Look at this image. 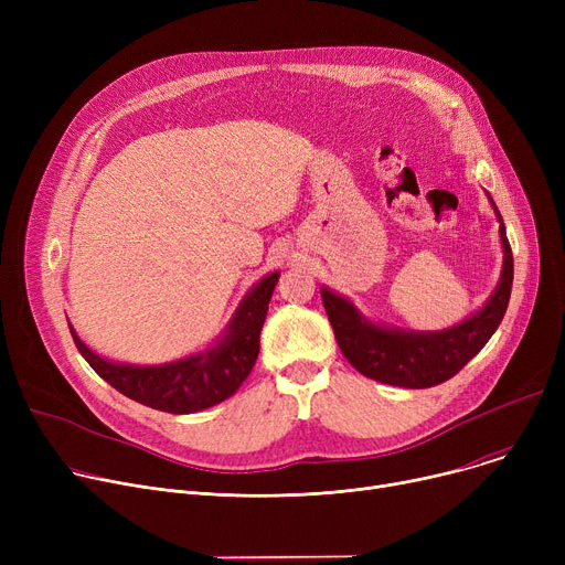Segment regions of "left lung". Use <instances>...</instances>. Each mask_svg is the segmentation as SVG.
<instances>
[{
    "instance_id": "obj_1",
    "label": "left lung",
    "mask_w": 565,
    "mask_h": 565,
    "mask_svg": "<svg viewBox=\"0 0 565 565\" xmlns=\"http://www.w3.org/2000/svg\"><path fill=\"white\" fill-rule=\"evenodd\" d=\"M497 217L501 222L499 235L503 245L501 281L492 292L490 302L479 313H473L451 330L435 334L384 330L362 318L348 300L322 288V305L334 328L343 358L371 380L394 384V387L426 390L447 382L473 354H479V350L499 328L503 313H507L513 286V252L499 211Z\"/></svg>"
}]
</instances>
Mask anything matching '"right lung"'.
I'll list each match as a JSON object with an SVG mask.
<instances>
[{"label": "right lung", "instance_id": "obj_1", "mask_svg": "<svg viewBox=\"0 0 565 565\" xmlns=\"http://www.w3.org/2000/svg\"><path fill=\"white\" fill-rule=\"evenodd\" d=\"M279 273L267 275L233 316L231 330L220 345L194 358L162 366H126L114 364L88 350L71 330L82 358L116 392L171 414H192L213 407L233 396L247 380L258 358V341L267 305L277 286Z\"/></svg>", "mask_w": 565, "mask_h": 565}]
</instances>
